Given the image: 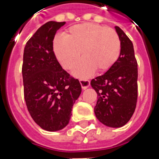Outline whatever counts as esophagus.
<instances>
[{
    "label": "esophagus",
    "instance_id": "obj_1",
    "mask_svg": "<svg viewBox=\"0 0 159 159\" xmlns=\"http://www.w3.org/2000/svg\"><path fill=\"white\" fill-rule=\"evenodd\" d=\"M90 81L89 80H86V79H81L80 80V84H81V86H82V89H86L88 88L89 86H90Z\"/></svg>",
    "mask_w": 159,
    "mask_h": 159
}]
</instances>
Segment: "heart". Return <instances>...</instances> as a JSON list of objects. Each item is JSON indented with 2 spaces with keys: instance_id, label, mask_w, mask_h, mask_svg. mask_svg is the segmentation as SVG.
<instances>
[{
  "instance_id": "heart-1",
  "label": "heart",
  "mask_w": 159,
  "mask_h": 159,
  "mask_svg": "<svg viewBox=\"0 0 159 159\" xmlns=\"http://www.w3.org/2000/svg\"><path fill=\"white\" fill-rule=\"evenodd\" d=\"M55 57L62 66L73 69L76 77L86 78L95 73L109 70L119 58L121 42L115 31L93 23H83L68 28L65 37H56L53 43Z\"/></svg>"
}]
</instances>
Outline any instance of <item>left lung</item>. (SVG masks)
Returning a JSON list of instances; mask_svg holds the SVG:
<instances>
[{
    "label": "left lung",
    "instance_id": "obj_1",
    "mask_svg": "<svg viewBox=\"0 0 159 159\" xmlns=\"http://www.w3.org/2000/svg\"><path fill=\"white\" fill-rule=\"evenodd\" d=\"M121 42V52L116 63L103 75L91 82L97 93L95 114L109 127H121L129 122L137 102V61L133 44L123 31L116 26Z\"/></svg>",
    "mask_w": 159,
    "mask_h": 159
}]
</instances>
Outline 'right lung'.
Returning <instances> with one entry per match:
<instances>
[{"label":"right lung","mask_w":159,"mask_h":159,"mask_svg":"<svg viewBox=\"0 0 159 159\" xmlns=\"http://www.w3.org/2000/svg\"><path fill=\"white\" fill-rule=\"evenodd\" d=\"M65 22L42 25L26 43L22 74L26 105L42 129L56 131L69 122L73 104L82 92L79 81L62 68L53 51L55 35Z\"/></svg>","instance_id":"add662e5"}]
</instances>
